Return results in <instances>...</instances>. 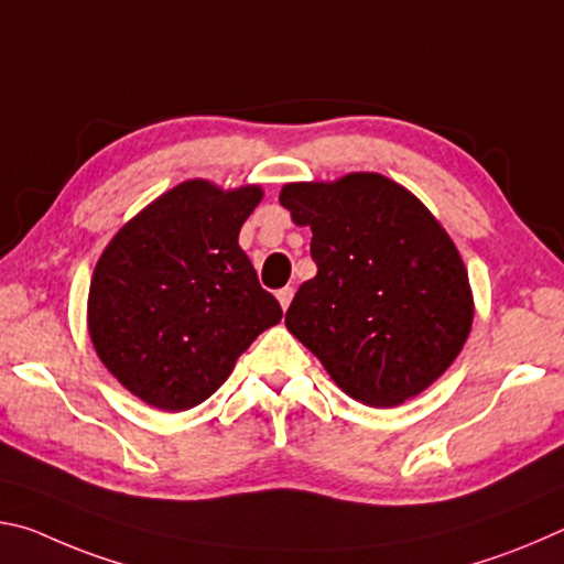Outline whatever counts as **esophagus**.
Returning <instances> with one entry per match:
<instances>
[{
	"instance_id": "34e87169",
	"label": "esophagus",
	"mask_w": 564,
	"mask_h": 564,
	"mask_svg": "<svg viewBox=\"0 0 564 564\" xmlns=\"http://www.w3.org/2000/svg\"><path fill=\"white\" fill-rule=\"evenodd\" d=\"M275 299H279L283 311H289V305H291V301H293V289H281L279 293H275Z\"/></svg>"
}]
</instances>
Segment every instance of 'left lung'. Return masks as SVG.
<instances>
[{
    "label": "left lung",
    "mask_w": 564,
    "mask_h": 564,
    "mask_svg": "<svg viewBox=\"0 0 564 564\" xmlns=\"http://www.w3.org/2000/svg\"><path fill=\"white\" fill-rule=\"evenodd\" d=\"M279 202L313 231L318 265L285 311V328L362 405L393 408L431 388L475 316L467 269L441 221L373 171L295 181Z\"/></svg>",
    "instance_id": "obj_1"
}]
</instances>
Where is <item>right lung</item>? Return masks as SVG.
<instances>
[{
    "label": "right lung",
    "mask_w": 564,
    "mask_h": 564,
    "mask_svg": "<svg viewBox=\"0 0 564 564\" xmlns=\"http://www.w3.org/2000/svg\"><path fill=\"white\" fill-rule=\"evenodd\" d=\"M263 188L188 178L123 224L91 275L87 326L109 373L147 405L181 413L212 398L283 311L238 234Z\"/></svg>",
    "instance_id": "1"
}]
</instances>
